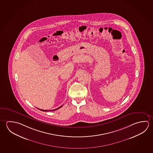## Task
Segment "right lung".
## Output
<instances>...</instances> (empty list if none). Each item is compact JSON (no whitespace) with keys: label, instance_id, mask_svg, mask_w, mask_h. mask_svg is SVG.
Here are the masks:
<instances>
[{"label":"right lung","instance_id":"add662e5","mask_svg":"<svg viewBox=\"0 0 153 153\" xmlns=\"http://www.w3.org/2000/svg\"><path fill=\"white\" fill-rule=\"evenodd\" d=\"M62 106H61L60 107H58V108H57L56 109H54V110H41V109H39V108H38L39 110H41V111H45V112H46V111H55V110H58V109H59V108H61V107H62Z\"/></svg>","mask_w":153,"mask_h":153}]
</instances>
